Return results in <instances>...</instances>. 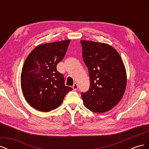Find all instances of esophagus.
<instances>
[{"instance_id": "obj_1", "label": "esophagus", "mask_w": 149, "mask_h": 149, "mask_svg": "<svg viewBox=\"0 0 149 149\" xmlns=\"http://www.w3.org/2000/svg\"><path fill=\"white\" fill-rule=\"evenodd\" d=\"M78 88V84L76 83H74L73 86V89L74 90H77Z\"/></svg>"}]
</instances>
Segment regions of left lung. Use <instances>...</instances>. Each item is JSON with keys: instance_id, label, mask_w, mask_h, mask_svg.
Listing matches in <instances>:
<instances>
[{"instance_id": "left-lung-1", "label": "left lung", "mask_w": 149, "mask_h": 149, "mask_svg": "<svg viewBox=\"0 0 149 149\" xmlns=\"http://www.w3.org/2000/svg\"><path fill=\"white\" fill-rule=\"evenodd\" d=\"M83 58L88 67L90 88L81 97L85 107L103 113L123 98L127 74L123 60L115 48L104 43L81 40Z\"/></svg>"}]
</instances>
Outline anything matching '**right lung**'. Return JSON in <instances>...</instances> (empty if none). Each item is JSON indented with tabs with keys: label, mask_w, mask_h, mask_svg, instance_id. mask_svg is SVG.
<instances>
[{
	"label": "right lung",
	"mask_w": 149,
	"mask_h": 149,
	"mask_svg": "<svg viewBox=\"0 0 149 149\" xmlns=\"http://www.w3.org/2000/svg\"><path fill=\"white\" fill-rule=\"evenodd\" d=\"M71 40L42 44L26 58L21 73L22 91L35 109L49 112L60 106L73 88L66 86L56 65L65 55Z\"/></svg>",
	"instance_id": "1"
}]
</instances>
